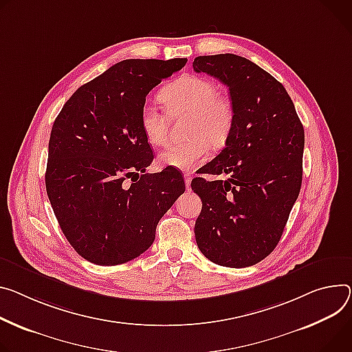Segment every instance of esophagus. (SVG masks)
<instances>
[{
  "mask_svg": "<svg viewBox=\"0 0 352 352\" xmlns=\"http://www.w3.org/2000/svg\"><path fill=\"white\" fill-rule=\"evenodd\" d=\"M184 181H185L186 189H189L190 188V181H192V177H190L189 174H184Z\"/></svg>",
  "mask_w": 352,
  "mask_h": 352,
  "instance_id": "esophagus-1",
  "label": "esophagus"
}]
</instances>
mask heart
<instances>
[{"instance_id":"heart-1","label":"heart","mask_w":352,"mask_h":352,"mask_svg":"<svg viewBox=\"0 0 352 352\" xmlns=\"http://www.w3.org/2000/svg\"><path fill=\"white\" fill-rule=\"evenodd\" d=\"M160 101L170 115L188 112L184 142L170 143L157 163L182 171L194 170L206 157L209 147L225 146L233 132L234 108L219 94L217 84L201 76H184L160 91ZM140 129L148 144L163 146L167 133V115L146 104L140 112Z\"/></svg>"}]
</instances>
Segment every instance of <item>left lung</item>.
<instances>
[{"label":"left lung","mask_w":352,"mask_h":352,"mask_svg":"<svg viewBox=\"0 0 352 352\" xmlns=\"http://www.w3.org/2000/svg\"><path fill=\"white\" fill-rule=\"evenodd\" d=\"M192 66L225 84L234 108L226 147L202 171L229 178L190 182L202 199L197 244L214 264L251 267L274 251L299 197L303 126L283 85L255 63L225 53Z\"/></svg>","instance_id":"obj_1"}]
</instances>
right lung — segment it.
<instances>
[{
    "label": "right lung",
    "instance_id": "right-lung-1",
    "mask_svg": "<svg viewBox=\"0 0 352 352\" xmlns=\"http://www.w3.org/2000/svg\"><path fill=\"white\" fill-rule=\"evenodd\" d=\"M185 63H116L81 85L53 123L47 197L63 234L92 264L119 265L139 257L153 244L158 220L184 194L175 168L144 174L154 157L140 112L147 94Z\"/></svg>",
    "mask_w": 352,
    "mask_h": 352
}]
</instances>
